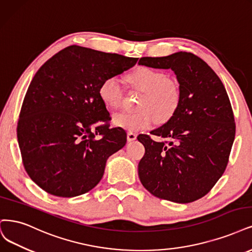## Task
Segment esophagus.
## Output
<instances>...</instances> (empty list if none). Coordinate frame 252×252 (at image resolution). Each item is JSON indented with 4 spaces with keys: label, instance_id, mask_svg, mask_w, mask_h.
Returning a JSON list of instances; mask_svg holds the SVG:
<instances>
[{
    "label": "esophagus",
    "instance_id": "obj_1",
    "mask_svg": "<svg viewBox=\"0 0 252 252\" xmlns=\"http://www.w3.org/2000/svg\"><path fill=\"white\" fill-rule=\"evenodd\" d=\"M136 138V134L135 133H133V132H128L127 133V141L128 142H132V141H134Z\"/></svg>",
    "mask_w": 252,
    "mask_h": 252
}]
</instances>
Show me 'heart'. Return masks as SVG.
Listing matches in <instances>:
<instances>
[{
  "instance_id": "1",
  "label": "heart",
  "mask_w": 252,
  "mask_h": 252,
  "mask_svg": "<svg viewBox=\"0 0 252 252\" xmlns=\"http://www.w3.org/2000/svg\"><path fill=\"white\" fill-rule=\"evenodd\" d=\"M133 89L143 92L136 111H124L114 116L118 127L136 132L151 127L155 120L159 123L169 121L180 105L181 93L178 84L159 70L138 65L126 75ZM99 97L108 109H118L123 102V89L115 77L104 79L99 86Z\"/></svg>"
}]
</instances>
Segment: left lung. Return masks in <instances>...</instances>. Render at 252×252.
<instances>
[{
    "mask_svg": "<svg viewBox=\"0 0 252 252\" xmlns=\"http://www.w3.org/2000/svg\"><path fill=\"white\" fill-rule=\"evenodd\" d=\"M138 64L171 68L181 93L176 114L151 131L167 141L137 136L145 147L138 177L155 197L176 203L198 200L223 175L235 140V117L226 90L209 64L188 52L142 57Z\"/></svg>",
    "mask_w": 252,
    "mask_h": 252,
    "instance_id": "8db88e82",
    "label": "left lung"
}]
</instances>
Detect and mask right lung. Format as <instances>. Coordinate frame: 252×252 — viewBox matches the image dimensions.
<instances>
[{"label":"right lung","mask_w":252,"mask_h":252,"mask_svg":"<svg viewBox=\"0 0 252 252\" xmlns=\"http://www.w3.org/2000/svg\"><path fill=\"white\" fill-rule=\"evenodd\" d=\"M136 62L70 46L40 66L25 94L16 127L24 168L40 189L70 198L99 184L107 158L127 140L124 129L109 128L111 118L99 86Z\"/></svg>","instance_id":"1"}]
</instances>
